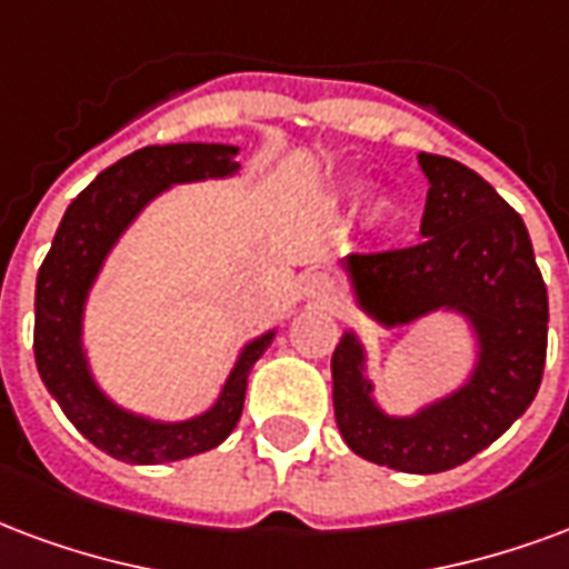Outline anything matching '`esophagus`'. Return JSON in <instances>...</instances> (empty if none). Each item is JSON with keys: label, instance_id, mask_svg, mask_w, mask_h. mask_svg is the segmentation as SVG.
<instances>
[{"label": "esophagus", "instance_id": "esophagus-1", "mask_svg": "<svg viewBox=\"0 0 569 569\" xmlns=\"http://www.w3.org/2000/svg\"><path fill=\"white\" fill-rule=\"evenodd\" d=\"M301 298H305V301H313V305H331V301L338 298V283H335V277L326 271L307 273L305 283H301Z\"/></svg>", "mask_w": 569, "mask_h": 569}]
</instances>
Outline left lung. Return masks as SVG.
Wrapping results in <instances>:
<instances>
[{
	"label": "left lung",
	"instance_id": "8db88e82",
	"mask_svg": "<svg viewBox=\"0 0 569 569\" xmlns=\"http://www.w3.org/2000/svg\"><path fill=\"white\" fill-rule=\"evenodd\" d=\"M419 168L428 178L422 241L352 252L343 264L356 305L382 328L458 313L477 343L473 368L413 416H391L373 401L365 343L343 331L331 395L356 456L403 473H440L495 443L531 407L546 365L549 296L525 222L491 183L446 156L419 153Z\"/></svg>",
	"mask_w": 569,
	"mask_h": 569
}]
</instances>
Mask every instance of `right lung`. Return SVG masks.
<instances>
[{
    "mask_svg": "<svg viewBox=\"0 0 569 569\" xmlns=\"http://www.w3.org/2000/svg\"><path fill=\"white\" fill-rule=\"evenodd\" d=\"M234 144L144 147L104 168L71 201L53 234L48 259L36 280V365L62 413L92 446L126 465H166L220 446L241 419L247 380L256 361L271 347L277 328L243 343L234 368L210 410L162 422L132 413L108 398L96 382L83 349V310L108 252L138 220V213L178 183L231 178L241 171Z\"/></svg>",
    "mask_w": 569,
    "mask_h": 569,
    "instance_id": "right-lung-1",
    "label": "right lung"
}]
</instances>
